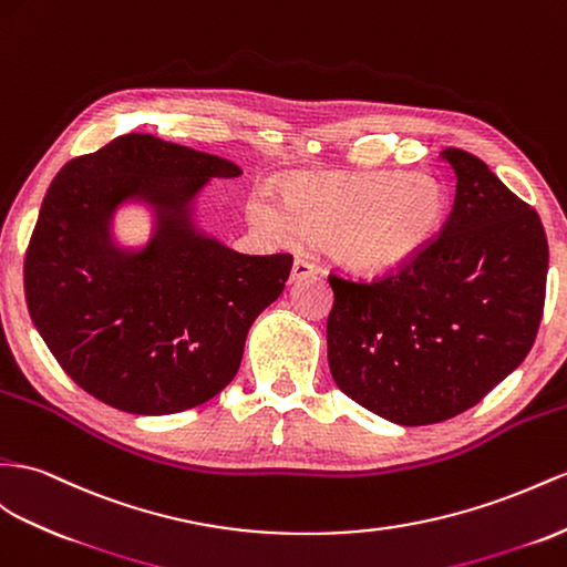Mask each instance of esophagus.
<instances>
[{
	"label": "esophagus",
	"mask_w": 567,
	"mask_h": 567,
	"mask_svg": "<svg viewBox=\"0 0 567 567\" xmlns=\"http://www.w3.org/2000/svg\"><path fill=\"white\" fill-rule=\"evenodd\" d=\"M311 275H316V266L309 264L307 258H295V266H292V282H299V280H307L311 278Z\"/></svg>",
	"instance_id": "34e87169"
}]
</instances>
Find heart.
Here are the masks:
<instances>
[{
    "mask_svg": "<svg viewBox=\"0 0 567 567\" xmlns=\"http://www.w3.org/2000/svg\"><path fill=\"white\" fill-rule=\"evenodd\" d=\"M447 213L445 186L400 169L299 172L285 182L282 203L256 192L246 215L264 235L295 244L328 239L332 254L361 270H388L422 254Z\"/></svg>",
    "mask_w": 567,
    "mask_h": 567,
    "instance_id": "b5f03b06",
    "label": "heart"
}]
</instances>
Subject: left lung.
I'll return each mask as SVG.
<instances>
[{"mask_svg":"<svg viewBox=\"0 0 567 567\" xmlns=\"http://www.w3.org/2000/svg\"><path fill=\"white\" fill-rule=\"evenodd\" d=\"M455 203L441 235L375 280L330 272L328 364L361 408L424 426L474 408L529 354L546 299L539 215L484 159L445 148Z\"/></svg>","mask_w":567,"mask_h":567,"instance_id":"left-lung-1","label":"left lung"}]
</instances>
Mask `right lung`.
Returning a JSON list of instances; mask_svg holds the SVG:
<instances>
[{"label": "right lung", "mask_w": 567, "mask_h": 567, "mask_svg": "<svg viewBox=\"0 0 567 567\" xmlns=\"http://www.w3.org/2000/svg\"><path fill=\"white\" fill-rule=\"evenodd\" d=\"M225 157L126 134L69 159L50 184L23 264L28 311L66 375L114 410L174 414L235 379L246 332L278 299L292 256H246L203 235L192 203L210 179L239 177ZM141 199L158 225L122 250L109 225Z\"/></svg>", "instance_id": "obj_1"}]
</instances>
